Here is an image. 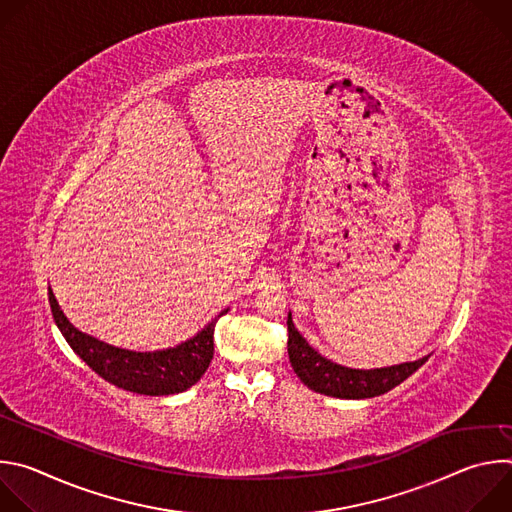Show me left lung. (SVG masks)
Returning a JSON list of instances; mask_svg holds the SVG:
<instances>
[{"instance_id":"obj_1","label":"left lung","mask_w":512,"mask_h":512,"mask_svg":"<svg viewBox=\"0 0 512 512\" xmlns=\"http://www.w3.org/2000/svg\"><path fill=\"white\" fill-rule=\"evenodd\" d=\"M287 332V354L291 367H294V373L312 391L328 397L371 399L383 395L401 385L427 360V356H423L417 360L399 362L381 369H352L326 358L314 346H310L308 340L294 326L291 312L287 314Z\"/></svg>"}]
</instances>
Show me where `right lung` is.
I'll list each match as a JSON object with an SVG mask.
<instances>
[{
	"label": "right lung",
	"instance_id": "add662e5",
	"mask_svg": "<svg viewBox=\"0 0 512 512\" xmlns=\"http://www.w3.org/2000/svg\"><path fill=\"white\" fill-rule=\"evenodd\" d=\"M48 302L54 322L70 348L107 383L137 393V395H174L190 389L206 373L214 354L216 320L229 312L223 310L192 338L162 350H129L107 344L87 332L72 326L60 310L52 289L48 287Z\"/></svg>",
	"mask_w": 512,
	"mask_h": 512
}]
</instances>
